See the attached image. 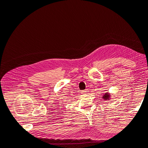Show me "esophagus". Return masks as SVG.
Masks as SVG:
<instances>
[{"label":"esophagus","mask_w":148,"mask_h":148,"mask_svg":"<svg viewBox=\"0 0 148 148\" xmlns=\"http://www.w3.org/2000/svg\"><path fill=\"white\" fill-rule=\"evenodd\" d=\"M87 92H88L87 90H84V91H82V94H86Z\"/></svg>","instance_id":"1"}]
</instances>
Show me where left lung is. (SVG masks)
Returning <instances> with one entry per match:
<instances>
[{
  "label": "left lung",
  "mask_w": 148,
  "mask_h": 148,
  "mask_svg": "<svg viewBox=\"0 0 148 148\" xmlns=\"http://www.w3.org/2000/svg\"><path fill=\"white\" fill-rule=\"evenodd\" d=\"M103 99H105V100H107V99H109V97H110V95H109V93H107V92H106L105 95L103 96Z\"/></svg>",
  "instance_id": "8db88e82"
}]
</instances>
